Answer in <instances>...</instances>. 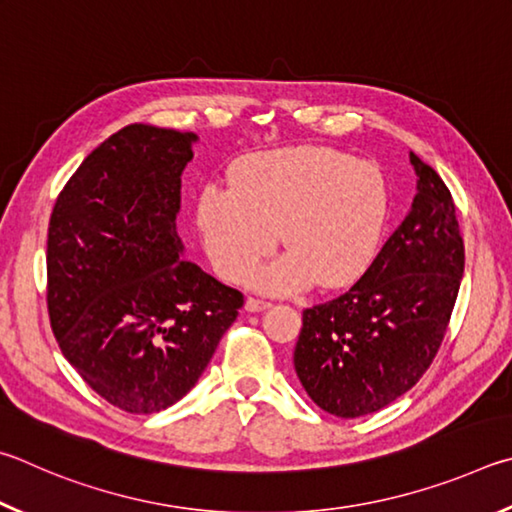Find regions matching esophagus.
<instances>
[{"label":"esophagus","instance_id":"34e87169","mask_svg":"<svg viewBox=\"0 0 512 512\" xmlns=\"http://www.w3.org/2000/svg\"><path fill=\"white\" fill-rule=\"evenodd\" d=\"M267 308H272L270 301L254 299V297H249V299L245 301V310H247V312H263V310H267Z\"/></svg>","mask_w":512,"mask_h":512}]
</instances>
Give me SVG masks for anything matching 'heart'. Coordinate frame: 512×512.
I'll use <instances>...</instances> for the list:
<instances>
[{
	"instance_id": "obj_1",
	"label": "heart",
	"mask_w": 512,
	"mask_h": 512,
	"mask_svg": "<svg viewBox=\"0 0 512 512\" xmlns=\"http://www.w3.org/2000/svg\"><path fill=\"white\" fill-rule=\"evenodd\" d=\"M389 213L382 170L324 146L245 159L233 184L202 188L195 211L209 261L227 281L242 279L282 233L289 251L247 274L251 288L272 294L360 281L378 256Z\"/></svg>"
}]
</instances>
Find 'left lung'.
<instances>
[{
    "instance_id": "1",
    "label": "left lung",
    "mask_w": 512,
    "mask_h": 512,
    "mask_svg": "<svg viewBox=\"0 0 512 512\" xmlns=\"http://www.w3.org/2000/svg\"><path fill=\"white\" fill-rule=\"evenodd\" d=\"M416 197L351 290L303 310L294 371L328 414L360 418L391 405L438 353L461 288L465 249L450 191L409 152Z\"/></svg>"
}]
</instances>
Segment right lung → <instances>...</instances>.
Segmentation results:
<instances>
[{"label":"right lung","instance_id":"right-lung-1","mask_svg":"<svg viewBox=\"0 0 512 512\" xmlns=\"http://www.w3.org/2000/svg\"><path fill=\"white\" fill-rule=\"evenodd\" d=\"M197 134L132 123L71 175L47 238V306L67 362L110 405L157 414L200 380L242 294L182 258Z\"/></svg>","mask_w":512,"mask_h":512}]
</instances>
